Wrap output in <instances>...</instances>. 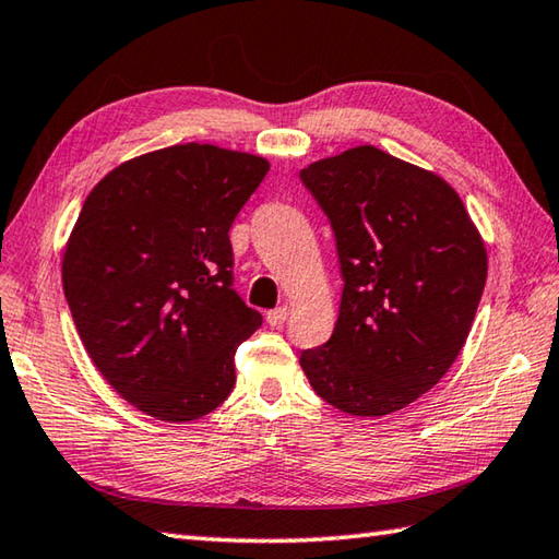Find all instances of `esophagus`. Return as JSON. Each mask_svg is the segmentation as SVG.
I'll return each instance as SVG.
<instances>
[{
    "label": "esophagus",
    "instance_id": "esophagus-1",
    "mask_svg": "<svg viewBox=\"0 0 559 559\" xmlns=\"http://www.w3.org/2000/svg\"><path fill=\"white\" fill-rule=\"evenodd\" d=\"M288 320V308H276V310H269L266 312V322L271 324V328H283V322Z\"/></svg>",
    "mask_w": 559,
    "mask_h": 559
}]
</instances>
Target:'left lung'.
Returning a JSON list of instances; mask_svg holds the SVG:
<instances>
[{
	"label": "left lung",
	"mask_w": 559,
	"mask_h": 559,
	"mask_svg": "<svg viewBox=\"0 0 559 559\" xmlns=\"http://www.w3.org/2000/svg\"><path fill=\"white\" fill-rule=\"evenodd\" d=\"M300 180L330 219L344 278L332 337L300 367L337 411L381 418L462 352L486 283L484 239L448 180L377 146L314 160Z\"/></svg>",
	"instance_id": "left-lung-1"
}]
</instances>
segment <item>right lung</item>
<instances>
[{
  "mask_svg": "<svg viewBox=\"0 0 559 559\" xmlns=\"http://www.w3.org/2000/svg\"><path fill=\"white\" fill-rule=\"evenodd\" d=\"M269 168L192 141L124 160L80 210L68 308L97 371L151 418L198 420L235 389V352L261 314L231 288L229 227Z\"/></svg>",
  "mask_w": 559,
  "mask_h": 559,
  "instance_id": "1",
  "label": "right lung"
}]
</instances>
